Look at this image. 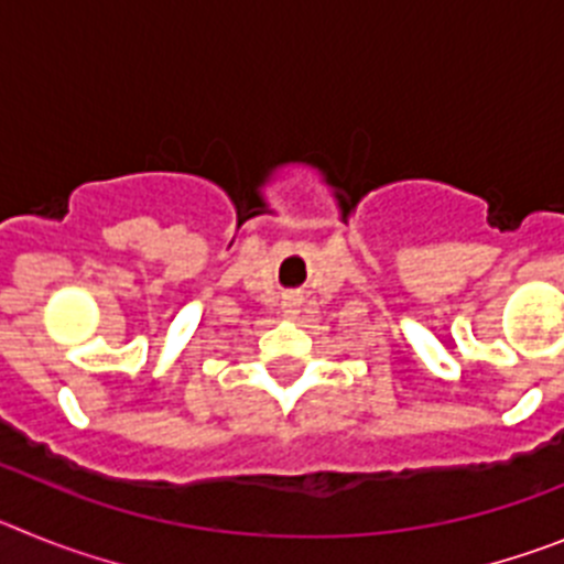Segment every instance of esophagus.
I'll return each mask as SVG.
<instances>
[{
  "label": "esophagus",
  "mask_w": 564,
  "mask_h": 564,
  "mask_svg": "<svg viewBox=\"0 0 564 564\" xmlns=\"http://www.w3.org/2000/svg\"><path fill=\"white\" fill-rule=\"evenodd\" d=\"M296 307H299L296 299H288V302H285V313H296Z\"/></svg>",
  "instance_id": "34e87169"
}]
</instances>
